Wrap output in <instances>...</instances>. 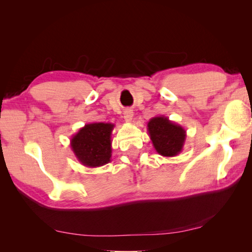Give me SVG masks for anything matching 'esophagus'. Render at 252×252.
I'll return each instance as SVG.
<instances>
[{"label":"esophagus","mask_w":252,"mask_h":252,"mask_svg":"<svg viewBox=\"0 0 252 252\" xmlns=\"http://www.w3.org/2000/svg\"><path fill=\"white\" fill-rule=\"evenodd\" d=\"M123 118H125V121L130 123L132 122V119H133V110L131 109H126L125 112H123Z\"/></svg>","instance_id":"esophagus-1"}]
</instances>
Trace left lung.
Here are the masks:
<instances>
[{"label":"left lung","mask_w":252,"mask_h":252,"mask_svg":"<svg viewBox=\"0 0 252 252\" xmlns=\"http://www.w3.org/2000/svg\"><path fill=\"white\" fill-rule=\"evenodd\" d=\"M148 135L156 152L163 157H175L183 151L186 131L168 117H154L147 123Z\"/></svg>","instance_id":"1"}]
</instances>
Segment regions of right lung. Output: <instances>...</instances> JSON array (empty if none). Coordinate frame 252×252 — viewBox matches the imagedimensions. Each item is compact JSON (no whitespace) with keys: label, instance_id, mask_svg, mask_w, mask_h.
I'll return each mask as SVG.
<instances>
[{"label":"right lung","instance_id":"obj_1","mask_svg":"<svg viewBox=\"0 0 252 252\" xmlns=\"http://www.w3.org/2000/svg\"><path fill=\"white\" fill-rule=\"evenodd\" d=\"M115 125L92 122L81 127L70 140L78 161L88 168H97L111 161V133Z\"/></svg>","mask_w":252,"mask_h":252}]
</instances>
